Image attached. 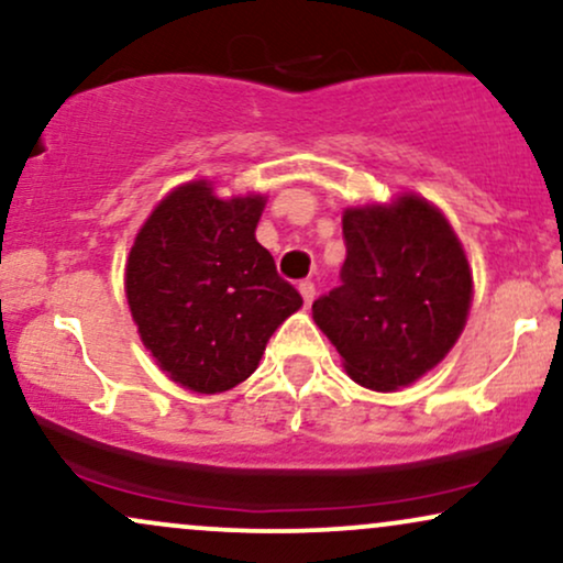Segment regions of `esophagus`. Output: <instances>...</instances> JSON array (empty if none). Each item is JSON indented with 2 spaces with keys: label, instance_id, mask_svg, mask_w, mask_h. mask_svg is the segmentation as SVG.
Returning <instances> with one entry per match:
<instances>
[{
  "label": "esophagus",
  "instance_id": "obj_1",
  "mask_svg": "<svg viewBox=\"0 0 563 563\" xmlns=\"http://www.w3.org/2000/svg\"><path fill=\"white\" fill-rule=\"evenodd\" d=\"M299 294H301V299H303V307H311V301H314V283L311 280H303L301 286H299Z\"/></svg>",
  "mask_w": 563,
  "mask_h": 563
}]
</instances>
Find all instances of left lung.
I'll return each mask as SVG.
<instances>
[{
	"label": "left lung",
	"instance_id": "1",
	"mask_svg": "<svg viewBox=\"0 0 563 563\" xmlns=\"http://www.w3.org/2000/svg\"><path fill=\"white\" fill-rule=\"evenodd\" d=\"M341 286L311 317L351 380L398 390L445 358L472 303V269L443 212L415 194L343 212Z\"/></svg>",
	"mask_w": 563,
	"mask_h": 563
}]
</instances>
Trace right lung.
<instances>
[{"instance_id": "add662e5", "label": "right lung", "mask_w": 563, "mask_h": 563, "mask_svg": "<svg viewBox=\"0 0 563 563\" xmlns=\"http://www.w3.org/2000/svg\"><path fill=\"white\" fill-rule=\"evenodd\" d=\"M264 196L178 186L154 207L125 264V296L157 367L194 393L235 388L301 307L254 230Z\"/></svg>"}]
</instances>
